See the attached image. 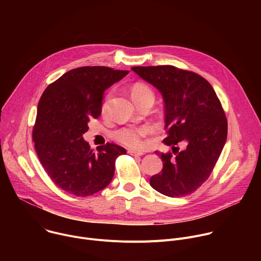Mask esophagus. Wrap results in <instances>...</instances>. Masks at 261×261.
<instances>
[{
	"label": "esophagus",
	"instance_id": "34e87169",
	"mask_svg": "<svg viewBox=\"0 0 261 261\" xmlns=\"http://www.w3.org/2000/svg\"><path fill=\"white\" fill-rule=\"evenodd\" d=\"M128 154L131 155V156H142V155H144V153L139 152V151H134V150H129Z\"/></svg>",
	"mask_w": 261,
	"mask_h": 261
}]
</instances>
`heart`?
<instances>
[{"label":"heart","instance_id":"b5f03b06","mask_svg":"<svg viewBox=\"0 0 261 261\" xmlns=\"http://www.w3.org/2000/svg\"><path fill=\"white\" fill-rule=\"evenodd\" d=\"M139 94H153L152 91L143 85H137L133 88L132 96ZM150 125L142 126H125L116 130L113 134L114 138L120 143L129 147H141L143 145V137L151 132Z\"/></svg>","mask_w":261,"mask_h":261}]
</instances>
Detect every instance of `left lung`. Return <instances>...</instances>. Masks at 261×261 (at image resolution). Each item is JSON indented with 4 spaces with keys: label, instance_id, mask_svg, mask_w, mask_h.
<instances>
[{
    "label": "left lung",
    "instance_id": "obj_1",
    "mask_svg": "<svg viewBox=\"0 0 261 261\" xmlns=\"http://www.w3.org/2000/svg\"><path fill=\"white\" fill-rule=\"evenodd\" d=\"M138 76L162 95L165 108L163 140L172 153L158 151L163 161L160 173L151 177L152 187L168 197L196 191L208 178L227 138V120L211 84L197 73L173 66L132 67ZM185 144L178 151L175 145Z\"/></svg>",
    "mask_w": 261,
    "mask_h": 261
}]
</instances>
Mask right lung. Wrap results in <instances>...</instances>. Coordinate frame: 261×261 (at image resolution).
I'll list each match as a JSON object with an SVG mask.
<instances>
[{
    "label": "right lung",
    "mask_w": 261,
    "mask_h": 261,
    "mask_svg": "<svg viewBox=\"0 0 261 261\" xmlns=\"http://www.w3.org/2000/svg\"><path fill=\"white\" fill-rule=\"evenodd\" d=\"M129 71L104 66L72 69L43 92L33 129L38 158L51 180L75 196L93 195L109 185L116 160L127 152L107 142L93 151L83 135L102 111L104 92Z\"/></svg>",
    "instance_id": "add662e5"
}]
</instances>
